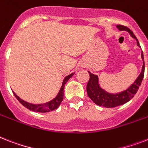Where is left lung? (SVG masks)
Masks as SVG:
<instances>
[{
  "label": "left lung",
  "instance_id": "8db88e82",
  "mask_svg": "<svg viewBox=\"0 0 148 148\" xmlns=\"http://www.w3.org/2000/svg\"><path fill=\"white\" fill-rule=\"evenodd\" d=\"M117 27L119 30H126L128 31L131 34V36L137 40V44L138 46H140L138 39L134 34L131 30L130 29L128 28L127 26H123V25H118ZM141 58L144 61V55L143 52L141 53ZM89 75H90V79L86 85V92L88 97L93 100V103H95L97 105L102 106L106 108H113L119 106L120 105L125 104L127 102H128L131 99H132L136 94L137 91L138 90L139 86L141 84L143 78H144V74H145V62L142 67V71L140 72V75L137 80L134 81L133 84L129 86V88L127 89L126 90L123 91L122 93H116V94H111L103 89L99 87L98 84V77L97 75L91 74L90 72L88 71Z\"/></svg>",
  "mask_w": 148,
  "mask_h": 148
}]
</instances>
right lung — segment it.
Returning a JSON list of instances; mask_svg holds the SVG:
<instances>
[{"instance_id": "right-lung-1", "label": "right lung", "mask_w": 148, "mask_h": 148, "mask_svg": "<svg viewBox=\"0 0 148 148\" xmlns=\"http://www.w3.org/2000/svg\"><path fill=\"white\" fill-rule=\"evenodd\" d=\"M74 74V73H72L70 75H68V76L66 77L64 79V81L63 83H62V87H61V90H60L59 93L57 95V97H55V99H52L51 101L49 102V103H44V104L35 105V104H31V103H26V102H25L24 100L20 99L18 96H16L14 92H13V93H14L16 98L18 99V101L20 102L23 106H25L26 109H29L31 111L38 112H48L55 110V109H56L58 106H59L60 104H61V103H62V100H63L64 99V85H65L66 83L68 82V80H69Z\"/></svg>"}]
</instances>
